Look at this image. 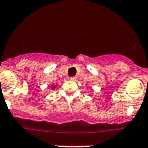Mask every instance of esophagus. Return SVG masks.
Masks as SVG:
<instances>
[{
  "mask_svg": "<svg viewBox=\"0 0 148 148\" xmlns=\"http://www.w3.org/2000/svg\"><path fill=\"white\" fill-rule=\"evenodd\" d=\"M70 80H77V77H72L70 78Z\"/></svg>",
  "mask_w": 148,
  "mask_h": 148,
  "instance_id": "34e87169",
  "label": "esophagus"
}]
</instances>
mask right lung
<instances>
[{"label": "right lung", "mask_w": 148, "mask_h": 148, "mask_svg": "<svg viewBox=\"0 0 148 148\" xmlns=\"http://www.w3.org/2000/svg\"><path fill=\"white\" fill-rule=\"evenodd\" d=\"M54 88H56V86H53V89H54Z\"/></svg>", "instance_id": "1"}]
</instances>
